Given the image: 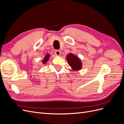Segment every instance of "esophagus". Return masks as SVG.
I'll return each mask as SVG.
<instances>
[{
	"mask_svg": "<svg viewBox=\"0 0 124 124\" xmlns=\"http://www.w3.org/2000/svg\"><path fill=\"white\" fill-rule=\"evenodd\" d=\"M61 52L59 50H56L55 51V54L57 56H59L60 55H61Z\"/></svg>",
	"mask_w": 124,
	"mask_h": 124,
	"instance_id": "1",
	"label": "esophagus"
}]
</instances>
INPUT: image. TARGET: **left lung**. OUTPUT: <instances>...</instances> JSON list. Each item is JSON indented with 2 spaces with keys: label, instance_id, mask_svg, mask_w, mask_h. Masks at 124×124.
I'll use <instances>...</instances> for the list:
<instances>
[{
  "label": "left lung",
  "instance_id": "left-lung-1",
  "mask_svg": "<svg viewBox=\"0 0 124 124\" xmlns=\"http://www.w3.org/2000/svg\"><path fill=\"white\" fill-rule=\"evenodd\" d=\"M66 59L69 66L74 71H78L81 69L82 63L81 60L76 55L72 53H69L67 55Z\"/></svg>",
  "mask_w": 124,
  "mask_h": 124
}]
</instances>
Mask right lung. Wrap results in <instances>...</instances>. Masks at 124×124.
Wrapping results in <instances>:
<instances>
[{"label":"right lung","instance_id":"add662e5","mask_svg":"<svg viewBox=\"0 0 124 124\" xmlns=\"http://www.w3.org/2000/svg\"><path fill=\"white\" fill-rule=\"evenodd\" d=\"M50 57V55L49 54H48L45 56L44 59L42 60V63H43V64H46V62L48 61V59H49Z\"/></svg>","mask_w":124,"mask_h":124}]
</instances>
